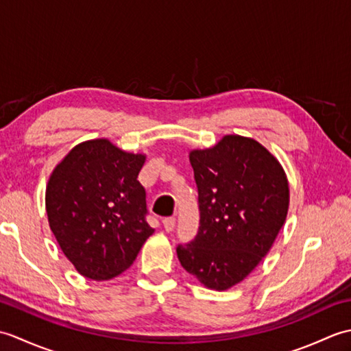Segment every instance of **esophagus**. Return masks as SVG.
I'll list each match as a JSON object with an SVG mask.
<instances>
[{"instance_id":"1","label":"esophagus","mask_w":351,"mask_h":351,"mask_svg":"<svg viewBox=\"0 0 351 351\" xmlns=\"http://www.w3.org/2000/svg\"><path fill=\"white\" fill-rule=\"evenodd\" d=\"M175 223H176L175 217H167L162 220V226L166 229V232H171V230L175 229Z\"/></svg>"}]
</instances>
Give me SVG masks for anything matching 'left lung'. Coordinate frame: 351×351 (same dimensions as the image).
<instances>
[{"label":"left lung","instance_id":"1","mask_svg":"<svg viewBox=\"0 0 351 351\" xmlns=\"http://www.w3.org/2000/svg\"><path fill=\"white\" fill-rule=\"evenodd\" d=\"M200 226L178 245L184 270L204 287L226 291L255 270L278 238L289 208L287 173L256 140L229 134L190 151Z\"/></svg>","mask_w":351,"mask_h":351}]
</instances>
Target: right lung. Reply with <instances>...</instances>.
Masks as SVG:
<instances>
[{"label": "right lung", "mask_w": 351, "mask_h": 351, "mask_svg": "<svg viewBox=\"0 0 351 351\" xmlns=\"http://www.w3.org/2000/svg\"><path fill=\"white\" fill-rule=\"evenodd\" d=\"M145 161V154L93 138L72 147L52 170L45 193L49 228L84 278H116L154 234L146 221V193L137 180Z\"/></svg>", "instance_id": "right-lung-1"}]
</instances>
